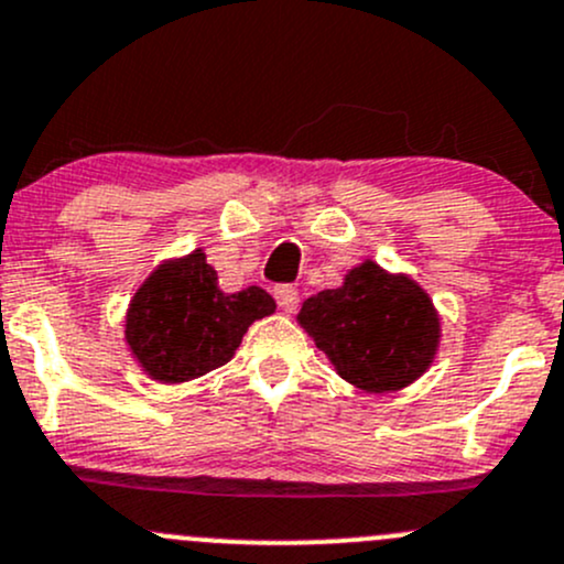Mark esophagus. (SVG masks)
<instances>
[{"label":"esophagus","mask_w":564,"mask_h":564,"mask_svg":"<svg viewBox=\"0 0 564 564\" xmlns=\"http://www.w3.org/2000/svg\"><path fill=\"white\" fill-rule=\"evenodd\" d=\"M275 300H278V305H281V311L292 313V311H297V305H300V292L294 286H278Z\"/></svg>","instance_id":"obj_1"}]
</instances>
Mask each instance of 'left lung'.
Here are the masks:
<instances>
[{
    "mask_svg": "<svg viewBox=\"0 0 564 564\" xmlns=\"http://www.w3.org/2000/svg\"><path fill=\"white\" fill-rule=\"evenodd\" d=\"M297 324L337 376L370 394L411 387L441 348V313L419 281L361 259L337 289L302 302Z\"/></svg>",
    "mask_w": 564,
    "mask_h": 564,
    "instance_id": "left-lung-1",
    "label": "left lung"
}]
</instances>
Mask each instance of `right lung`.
Returning <instances> with one entry per match:
<instances>
[{
    "label": "right lung",
    "instance_id": "1",
    "mask_svg": "<svg viewBox=\"0 0 564 564\" xmlns=\"http://www.w3.org/2000/svg\"><path fill=\"white\" fill-rule=\"evenodd\" d=\"M275 313L259 286L227 294L203 248L164 259L134 289L123 316V340L151 381L186 383L235 357L242 335Z\"/></svg>",
    "mask_w": 564,
    "mask_h": 564
}]
</instances>
